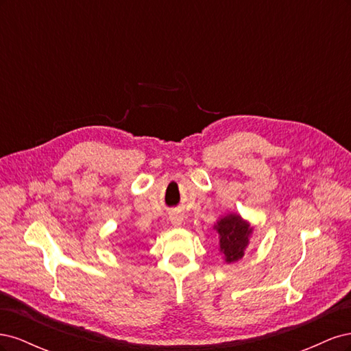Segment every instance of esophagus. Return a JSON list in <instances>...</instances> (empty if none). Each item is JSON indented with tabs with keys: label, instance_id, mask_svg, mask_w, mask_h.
<instances>
[{
	"label": "esophagus",
	"instance_id": "obj_1",
	"mask_svg": "<svg viewBox=\"0 0 351 351\" xmlns=\"http://www.w3.org/2000/svg\"><path fill=\"white\" fill-rule=\"evenodd\" d=\"M169 221H171L173 226H180V224H182V221H183V215L174 214V215L169 217Z\"/></svg>",
	"mask_w": 351,
	"mask_h": 351
}]
</instances>
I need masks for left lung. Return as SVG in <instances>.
I'll use <instances>...</instances> for the list:
<instances>
[{
    "label": "left lung",
    "instance_id": "obj_1",
    "mask_svg": "<svg viewBox=\"0 0 351 351\" xmlns=\"http://www.w3.org/2000/svg\"><path fill=\"white\" fill-rule=\"evenodd\" d=\"M214 230L218 232V250L224 262L234 263L243 259L253 234L250 222L237 212H228L217 219Z\"/></svg>",
    "mask_w": 351,
    "mask_h": 351
}]
</instances>
